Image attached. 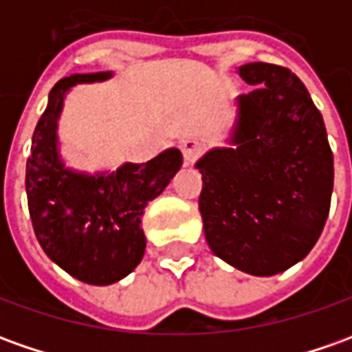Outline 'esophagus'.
Listing matches in <instances>:
<instances>
[{
    "instance_id": "1",
    "label": "esophagus",
    "mask_w": 352,
    "mask_h": 352,
    "mask_svg": "<svg viewBox=\"0 0 352 352\" xmlns=\"http://www.w3.org/2000/svg\"><path fill=\"white\" fill-rule=\"evenodd\" d=\"M181 152H183V157H185V164H192L198 154L202 152V144L196 140V138H185L181 140Z\"/></svg>"
}]
</instances>
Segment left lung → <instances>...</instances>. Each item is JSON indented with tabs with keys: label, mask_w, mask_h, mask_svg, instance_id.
Returning a JSON list of instances; mask_svg holds the SVG:
<instances>
[{
	"label": "left lung",
	"mask_w": 352,
	"mask_h": 352,
	"mask_svg": "<svg viewBox=\"0 0 352 352\" xmlns=\"http://www.w3.org/2000/svg\"><path fill=\"white\" fill-rule=\"evenodd\" d=\"M256 86L235 98L227 146L195 164L198 200L212 252L258 277L285 272L322 235L333 190V154L307 86L289 69L246 63L236 69Z\"/></svg>",
	"instance_id": "8db88e82"
}]
</instances>
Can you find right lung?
Returning a JSON list of instances; mask_svg holds the SVG:
<instances>
[{
	"mask_svg": "<svg viewBox=\"0 0 352 352\" xmlns=\"http://www.w3.org/2000/svg\"><path fill=\"white\" fill-rule=\"evenodd\" d=\"M111 76V71H102L61 78L47 96L26 162L36 239L52 262L88 285L117 283L140 264L146 204L164 192L183 166L177 148H167L146 164L126 162L111 171L88 173L67 166L57 135L67 94L73 86Z\"/></svg>",
	"mask_w": 352,
	"mask_h": 352,
	"instance_id": "obj_1",
	"label": "right lung"
}]
</instances>
